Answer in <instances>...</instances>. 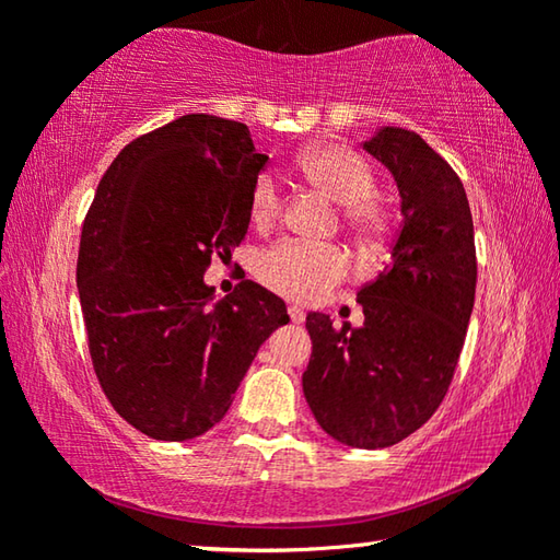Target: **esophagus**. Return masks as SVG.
I'll list each match as a JSON object with an SVG mask.
<instances>
[{
	"instance_id": "obj_1",
	"label": "esophagus",
	"mask_w": 560,
	"mask_h": 560,
	"mask_svg": "<svg viewBox=\"0 0 560 560\" xmlns=\"http://www.w3.org/2000/svg\"><path fill=\"white\" fill-rule=\"evenodd\" d=\"M289 316L293 324H303V318H306V314H303L301 306H289Z\"/></svg>"
}]
</instances>
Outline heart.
Here are the masks:
<instances>
[{"mask_svg": "<svg viewBox=\"0 0 560 560\" xmlns=\"http://www.w3.org/2000/svg\"><path fill=\"white\" fill-rule=\"evenodd\" d=\"M299 173L311 187L340 205V217L350 232L365 240L381 236L387 226L385 205L373 195L375 173L353 148L326 143L299 158ZM281 189L269 173H261L249 189V217L257 226L271 224L281 214ZM259 279L281 296L293 301H320L346 279L348 259L338 246L279 242L257 261Z\"/></svg>", "mask_w": 560, "mask_h": 560, "instance_id": "heart-1", "label": "heart"}]
</instances>
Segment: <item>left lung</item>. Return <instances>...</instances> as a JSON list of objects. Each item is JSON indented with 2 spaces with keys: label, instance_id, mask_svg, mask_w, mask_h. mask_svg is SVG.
Here are the masks:
<instances>
[{
  "label": "left lung",
  "instance_id": "obj_1",
  "mask_svg": "<svg viewBox=\"0 0 560 560\" xmlns=\"http://www.w3.org/2000/svg\"><path fill=\"white\" fill-rule=\"evenodd\" d=\"M390 170L402 226L390 264L358 291L365 320L334 328L308 314L314 340L303 395L336 442L381 450L420 430L450 390L477 291L474 224L462 179L412 130L363 143Z\"/></svg>",
  "mask_w": 560,
  "mask_h": 560
}]
</instances>
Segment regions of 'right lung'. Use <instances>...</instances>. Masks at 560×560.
Returning a JSON list of instances; mask_svg holds the SVG:
<instances>
[{"label":"right lung","mask_w":560,"mask_h":560,"mask_svg":"<svg viewBox=\"0 0 560 560\" xmlns=\"http://www.w3.org/2000/svg\"><path fill=\"white\" fill-rule=\"evenodd\" d=\"M244 122L189 113L120 150L81 232L75 283L103 393L163 442L195 440L230 410L287 303L242 281L214 301L212 254L249 230V189L267 165Z\"/></svg>","instance_id":"obj_1"}]
</instances>
